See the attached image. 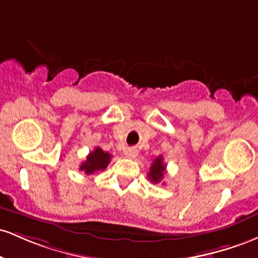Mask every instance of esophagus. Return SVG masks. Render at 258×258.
Returning a JSON list of instances; mask_svg holds the SVG:
<instances>
[{
    "mask_svg": "<svg viewBox=\"0 0 258 258\" xmlns=\"http://www.w3.org/2000/svg\"><path fill=\"white\" fill-rule=\"evenodd\" d=\"M125 156L128 158H135L138 156V150L134 147H130V149L125 150Z\"/></svg>",
    "mask_w": 258,
    "mask_h": 258,
    "instance_id": "esophagus-1",
    "label": "esophagus"
}]
</instances>
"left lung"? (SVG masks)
Instances as JSON below:
<instances>
[{"instance_id":"1","label":"left lung","mask_w":258,"mask_h":258,"mask_svg":"<svg viewBox=\"0 0 258 258\" xmlns=\"http://www.w3.org/2000/svg\"><path fill=\"white\" fill-rule=\"evenodd\" d=\"M164 172H166V164L163 162V157L160 156V157H157L153 161L147 176H149V179L152 183H160L162 179L164 178Z\"/></svg>"}]
</instances>
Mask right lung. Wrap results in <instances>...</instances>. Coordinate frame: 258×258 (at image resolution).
I'll list each match as a JSON object with an SVG mask.
<instances>
[{
	"label": "right lung",
	"instance_id": "obj_1",
	"mask_svg": "<svg viewBox=\"0 0 258 258\" xmlns=\"http://www.w3.org/2000/svg\"><path fill=\"white\" fill-rule=\"evenodd\" d=\"M111 153L103 151L101 147H95L94 151H91L86 157V161L80 164V170L88 175L94 174L98 170H105L111 161Z\"/></svg>",
	"mask_w": 258,
	"mask_h": 258
}]
</instances>
